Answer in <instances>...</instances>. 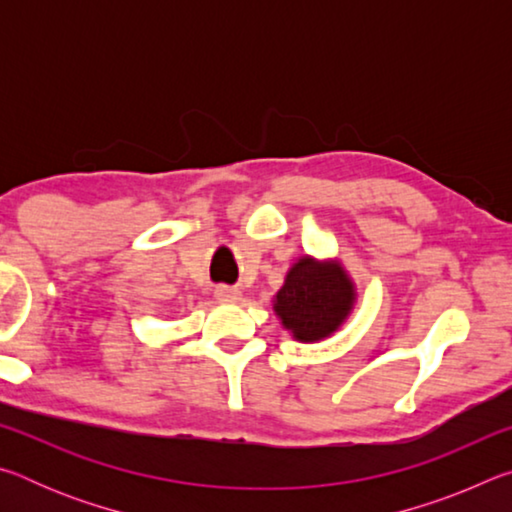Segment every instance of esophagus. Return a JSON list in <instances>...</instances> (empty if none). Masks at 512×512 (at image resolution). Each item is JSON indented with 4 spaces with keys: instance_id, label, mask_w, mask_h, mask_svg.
<instances>
[{
    "instance_id": "esophagus-1",
    "label": "esophagus",
    "mask_w": 512,
    "mask_h": 512,
    "mask_svg": "<svg viewBox=\"0 0 512 512\" xmlns=\"http://www.w3.org/2000/svg\"><path fill=\"white\" fill-rule=\"evenodd\" d=\"M214 298L219 302H239L241 291L237 287H228V284H219V287L214 289Z\"/></svg>"
}]
</instances>
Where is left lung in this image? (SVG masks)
<instances>
[{
	"label": "left lung",
	"mask_w": 512,
	"mask_h": 512,
	"mask_svg": "<svg viewBox=\"0 0 512 512\" xmlns=\"http://www.w3.org/2000/svg\"><path fill=\"white\" fill-rule=\"evenodd\" d=\"M354 300V282L339 262H318L305 255L289 268L273 309L293 339L316 343L345 323Z\"/></svg>",
	"instance_id": "8db88e82"
}]
</instances>
